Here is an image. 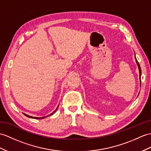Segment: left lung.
I'll return each mask as SVG.
<instances>
[{"label":"left lung","instance_id":"left-lung-1","mask_svg":"<svg viewBox=\"0 0 151 151\" xmlns=\"http://www.w3.org/2000/svg\"><path fill=\"white\" fill-rule=\"evenodd\" d=\"M136 62H137V65L138 67V69H139V79H140V77H141V73H142V71H141V68H140V66H139V64L138 63V61L137 60V58H136ZM141 81V79H140Z\"/></svg>","mask_w":151,"mask_h":151}]
</instances>
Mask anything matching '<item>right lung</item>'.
<instances>
[{"label":"right lung","mask_w":151,"mask_h":151,"mask_svg":"<svg viewBox=\"0 0 151 151\" xmlns=\"http://www.w3.org/2000/svg\"><path fill=\"white\" fill-rule=\"evenodd\" d=\"M58 108H57V109L55 110V111L53 112V113H52L51 114H50L49 115H48V116H50V115H53L54 114V113H55L56 111V110L58 109ZM24 115H25V116H27V117H29V118H31V119H44L45 118V117H47V116H44V117H34V116H29V115H26V114H25V113H24Z\"/></svg>","instance_id":"1"}]
</instances>
